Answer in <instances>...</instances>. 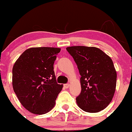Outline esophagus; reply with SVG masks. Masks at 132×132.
Masks as SVG:
<instances>
[{"instance_id":"34e87169","label":"esophagus","mask_w":132,"mask_h":132,"mask_svg":"<svg viewBox=\"0 0 132 132\" xmlns=\"http://www.w3.org/2000/svg\"><path fill=\"white\" fill-rule=\"evenodd\" d=\"M64 86L65 88H66V89H67V88H69L70 86V84H64Z\"/></svg>"}]
</instances>
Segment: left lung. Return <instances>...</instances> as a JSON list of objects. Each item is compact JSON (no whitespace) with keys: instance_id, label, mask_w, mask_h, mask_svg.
<instances>
[{"instance_id":"8db88e82","label":"left lung","mask_w":132,"mask_h":132,"mask_svg":"<svg viewBox=\"0 0 132 132\" xmlns=\"http://www.w3.org/2000/svg\"><path fill=\"white\" fill-rule=\"evenodd\" d=\"M67 50L73 56L81 76V93L76 98L83 111L95 113L109 105L114 95L117 71L109 56L95 47L71 46Z\"/></svg>"}]
</instances>
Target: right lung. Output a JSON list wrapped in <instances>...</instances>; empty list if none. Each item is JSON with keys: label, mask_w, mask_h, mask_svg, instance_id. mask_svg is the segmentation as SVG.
Wrapping results in <instances>:
<instances>
[{"label": "right lung", "mask_w": 132, "mask_h": 132, "mask_svg": "<svg viewBox=\"0 0 132 132\" xmlns=\"http://www.w3.org/2000/svg\"><path fill=\"white\" fill-rule=\"evenodd\" d=\"M60 48L32 47L25 50L12 68V87L23 107L34 114L53 109L62 89L57 84L53 64Z\"/></svg>", "instance_id": "obj_1"}]
</instances>
